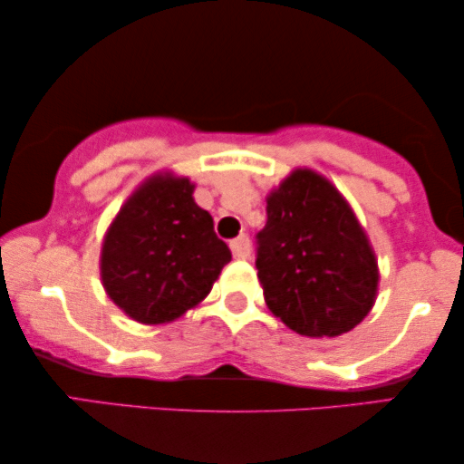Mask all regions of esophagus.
I'll return each instance as SVG.
<instances>
[{"mask_svg": "<svg viewBox=\"0 0 464 464\" xmlns=\"http://www.w3.org/2000/svg\"><path fill=\"white\" fill-rule=\"evenodd\" d=\"M231 250H233V256L236 259H248L250 256V239L248 236H239L231 242Z\"/></svg>", "mask_w": 464, "mask_h": 464, "instance_id": "1", "label": "esophagus"}]
</instances>
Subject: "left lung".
Here are the masks:
<instances>
[{
  "instance_id": "obj_1",
  "label": "left lung",
  "mask_w": 464,
  "mask_h": 464,
  "mask_svg": "<svg viewBox=\"0 0 464 464\" xmlns=\"http://www.w3.org/2000/svg\"><path fill=\"white\" fill-rule=\"evenodd\" d=\"M256 269L267 308L302 336L351 332L377 297L366 233L336 186L310 169H295L267 195Z\"/></svg>"
}]
</instances>
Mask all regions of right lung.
Wrapping results in <instances>:
<instances>
[{
    "label": "right lung",
    "mask_w": 464,
    "mask_h": 464,
    "mask_svg": "<svg viewBox=\"0 0 464 464\" xmlns=\"http://www.w3.org/2000/svg\"><path fill=\"white\" fill-rule=\"evenodd\" d=\"M195 184L173 173L145 179L111 222L101 252L107 295L130 319L169 324L208 297L231 261Z\"/></svg>",
    "instance_id": "obj_1"
}]
</instances>
